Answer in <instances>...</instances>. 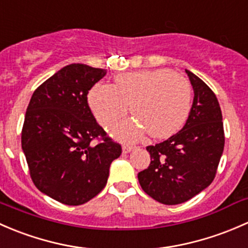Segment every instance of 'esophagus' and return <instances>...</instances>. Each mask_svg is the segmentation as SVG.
Segmentation results:
<instances>
[{
	"mask_svg": "<svg viewBox=\"0 0 248 248\" xmlns=\"http://www.w3.org/2000/svg\"><path fill=\"white\" fill-rule=\"evenodd\" d=\"M135 149V147H132V145H123V148H122V152H123V154H127V153L132 152V150Z\"/></svg>",
	"mask_w": 248,
	"mask_h": 248,
	"instance_id": "obj_1",
	"label": "esophagus"
}]
</instances>
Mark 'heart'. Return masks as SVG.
Masks as SVG:
<instances>
[{"instance_id": "heart-1", "label": "heart", "mask_w": 248, "mask_h": 248, "mask_svg": "<svg viewBox=\"0 0 248 248\" xmlns=\"http://www.w3.org/2000/svg\"><path fill=\"white\" fill-rule=\"evenodd\" d=\"M191 100L190 82L170 69L119 74L116 85L98 83L88 95L92 112L105 127L123 118L130 104L139 122H123L112 131L117 140L127 142L140 140L147 130L155 139L172 136L187 119Z\"/></svg>"}]
</instances>
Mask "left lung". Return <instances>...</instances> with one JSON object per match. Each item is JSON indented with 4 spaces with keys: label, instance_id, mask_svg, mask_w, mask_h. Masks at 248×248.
Listing matches in <instances>:
<instances>
[{
    "label": "left lung",
    "instance_id": "left-lung-1",
    "mask_svg": "<svg viewBox=\"0 0 248 248\" xmlns=\"http://www.w3.org/2000/svg\"><path fill=\"white\" fill-rule=\"evenodd\" d=\"M185 71L195 93L187 121L168 140L147 147L150 165L139 173L143 191L166 205L184 203L208 187L224 148L217 98L198 76Z\"/></svg>",
    "mask_w": 248,
    "mask_h": 248
}]
</instances>
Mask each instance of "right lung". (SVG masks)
<instances>
[{
	"label": "right lung",
	"instance_id": "add662e5",
	"mask_svg": "<svg viewBox=\"0 0 248 248\" xmlns=\"http://www.w3.org/2000/svg\"><path fill=\"white\" fill-rule=\"evenodd\" d=\"M106 73L81 63L62 68L35 89L25 114L21 147L31 178L40 192L67 205L95 197L122 154L87 103L88 91ZM99 136L103 142L92 145Z\"/></svg>",
	"mask_w": 248,
	"mask_h": 248
}]
</instances>
